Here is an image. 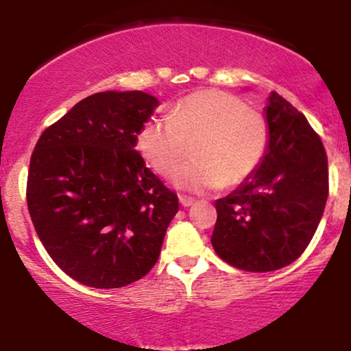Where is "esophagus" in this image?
I'll list each match as a JSON object with an SVG mask.
<instances>
[{
    "label": "esophagus",
    "instance_id": "esophagus-1",
    "mask_svg": "<svg viewBox=\"0 0 351 351\" xmlns=\"http://www.w3.org/2000/svg\"><path fill=\"white\" fill-rule=\"evenodd\" d=\"M180 204L183 208H189L193 204V199L188 198V196H180Z\"/></svg>",
    "mask_w": 351,
    "mask_h": 351
}]
</instances>
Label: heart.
<instances>
[{"mask_svg":"<svg viewBox=\"0 0 351 351\" xmlns=\"http://www.w3.org/2000/svg\"><path fill=\"white\" fill-rule=\"evenodd\" d=\"M195 142V160L173 183L184 191L204 193L247 178L263 160L267 125L259 112L223 90H198L180 100L170 114L142 125L135 147L160 176H171Z\"/></svg>","mask_w":351,"mask_h":351,"instance_id":"1","label":"heart"}]
</instances>
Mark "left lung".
Returning a JSON list of instances; mask_svg holds the SVG:
<instances>
[{"label": "left lung", "instance_id": "left-lung-1", "mask_svg": "<svg viewBox=\"0 0 351 351\" xmlns=\"http://www.w3.org/2000/svg\"><path fill=\"white\" fill-rule=\"evenodd\" d=\"M267 147L231 195L216 201L211 244L247 272H271L305 251L328 196L327 153L304 114L277 92L264 108Z\"/></svg>", "mask_w": 351, "mask_h": 351}]
</instances>
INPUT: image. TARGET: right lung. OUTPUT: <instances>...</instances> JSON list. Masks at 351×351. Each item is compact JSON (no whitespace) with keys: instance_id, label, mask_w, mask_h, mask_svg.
Segmentation results:
<instances>
[{"instance_id":"1","label":"right lung","mask_w":351,"mask_h":351,"mask_svg":"<svg viewBox=\"0 0 351 351\" xmlns=\"http://www.w3.org/2000/svg\"><path fill=\"white\" fill-rule=\"evenodd\" d=\"M160 106L142 90L88 95L43 132L26 199L39 239L60 271L95 289L142 279L158 261L178 196L135 150Z\"/></svg>"}]
</instances>
